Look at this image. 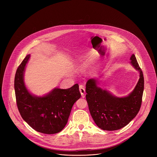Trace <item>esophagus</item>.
I'll return each mask as SVG.
<instances>
[{"label":"esophagus","mask_w":157,"mask_h":157,"mask_svg":"<svg viewBox=\"0 0 157 157\" xmlns=\"http://www.w3.org/2000/svg\"><path fill=\"white\" fill-rule=\"evenodd\" d=\"M79 91L81 93V94L82 97H84V93H85V89L83 85H80L79 86Z\"/></svg>","instance_id":"34e87169"}]
</instances>
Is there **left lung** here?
<instances>
[{
	"label": "left lung",
	"instance_id": "1",
	"mask_svg": "<svg viewBox=\"0 0 157 157\" xmlns=\"http://www.w3.org/2000/svg\"><path fill=\"white\" fill-rule=\"evenodd\" d=\"M130 64L140 74L133 90L127 96L116 97L98 86V79H89L86 84V101L96 124L104 130H116L127 125L138 114L141 107L144 78L136 56H131Z\"/></svg>",
	"mask_w": 157,
	"mask_h": 157
}]
</instances>
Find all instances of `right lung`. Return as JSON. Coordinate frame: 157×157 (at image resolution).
Masks as SVG:
<instances>
[{
	"mask_svg": "<svg viewBox=\"0 0 157 157\" xmlns=\"http://www.w3.org/2000/svg\"><path fill=\"white\" fill-rule=\"evenodd\" d=\"M30 57L28 55L17 70L14 87L16 102L23 119L36 131L54 134L61 132L68 122L72 107L81 98L79 85L63 89L55 88L43 96L31 94L24 82L26 64Z\"/></svg>",
	"mask_w": 157,
	"mask_h": 157,
	"instance_id": "1",
	"label": "right lung"
}]
</instances>
